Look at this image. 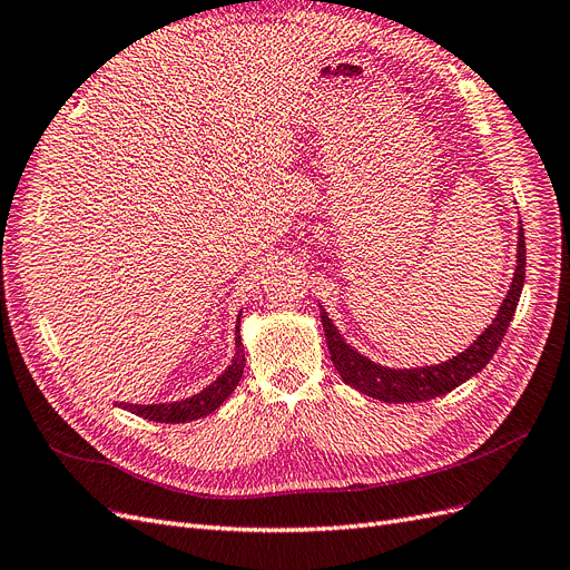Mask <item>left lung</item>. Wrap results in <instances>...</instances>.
<instances>
[{
    "label": "left lung",
    "mask_w": 570,
    "mask_h": 570,
    "mask_svg": "<svg viewBox=\"0 0 570 570\" xmlns=\"http://www.w3.org/2000/svg\"><path fill=\"white\" fill-rule=\"evenodd\" d=\"M525 281V238H523V224L519 226V245H517V268L512 285H509L507 297L500 304L498 316L493 318L481 335L474 340L472 346H466L458 356L448 358L439 365H424V367H386L375 361L365 358L346 340L340 335L337 325L332 323L327 311L321 306V323L325 330V340L330 348V358L340 377L358 389L361 394L372 396L384 403H420L431 401L436 396H445L448 391L464 384L469 377L481 372L493 353L504 340V332L512 323L517 304L521 297Z\"/></svg>",
    "instance_id": "left-lung-1"
}]
</instances>
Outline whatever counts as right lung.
I'll list each match as a JSON object with an SVG mask.
<instances>
[{
  "mask_svg": "<svg viewBox=\"0 0 570 570\" xmlns=\"http://www.w3.org/2000/svg\"><path fill=\"white\" fill-rule=\"evenodd\" d=\"M240 316L235 321V353L228 363V367L222 372V375L214 380L209 386H205L198 394H193L190 399L184 401H171V403H120L122 410L131 412V415H139L144 420L150 422H165V424H184V422H193L207 417L209 412L217 410L230 394L233 389L238 386L243 370H245V348H243V340H240Z\"/></svg>",
  "mask_w": 570,
  "mask_h": 570,
  "instance_id": "right-lung-1",
  "label": "right lung"
}]
</instances>
